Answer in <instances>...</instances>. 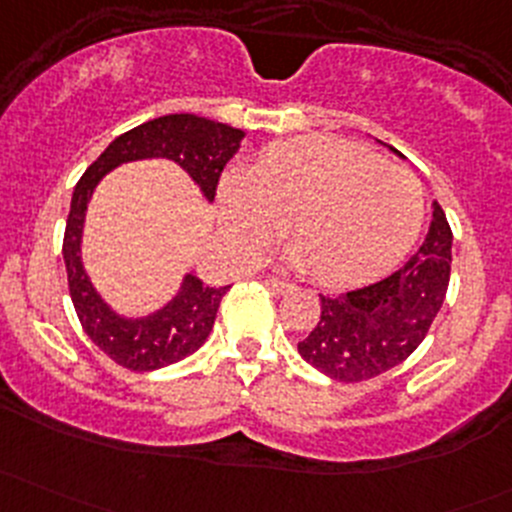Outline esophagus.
I'll return each mask as SVG.
<instances>
[{
  "label": "esophagus",
  "mask_w": 512,
  "mask_h": 512,
  "mask_svg": "<svg viewBox=\"0 0 512 512\" xmlns=\"http://www.w3.org/2000/svg\"><path fill=\"white\" fill-rule=\"evenodd\" d=\"M267 285H270L272 289H275V292H289V282H285V280H280V277H270V280H267Z\"/></svg>",
  "instance_id": "obj_1"
}]
</instances>
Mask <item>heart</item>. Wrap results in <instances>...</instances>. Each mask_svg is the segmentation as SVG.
<instances>
[{
	"label": "heart",
	"mask_w": 512,
	"mask_h": 512,
	"mask_svg": "<svg viewBox=\"0 0 512 512\" xmlns=\"http://www.w3.org/2000/svg\"><path fill=\"white\" fill-rule=\"evenodd\" d=\"M220 225L232 250L257 257L287 230L292 265L327 285H359L389 272L423 225V188L414 173L332 136L277 143L247 173L218 188Z\"/></svg>",
	"instance_id": "b5f03b06"
}]
</instances>
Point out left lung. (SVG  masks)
<instances>
[{
	"label": "left lung",
	"mask_w": 512,
	"mask_h": 512,
	"mask_svg": "<svg viewBox=\"0 0 512 512\" xmlns=\"http://www.w3.org/2000/svg\"><path fill=\"white\" fill-rule=\"evenodd\" d=\"M431 210L426 240L394 275L337 297L319 294L322 314L297 344L309 366L352 384L384 374L416 352L451 280L453 232L436 200Z\"/></svg>",
	"instance_id": "obj_1"
}]
</instances>
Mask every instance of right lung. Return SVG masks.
I'll return each mask as SVG.
<instances>
[{
	"instance_id": "1",
	"label": "right lung",
	"mask_w": 512,
	"mask_h": 512,
	"mask_svg": "<svg viewBox=\"0 0 512 512\" xmlns=\"http://www.w3.org/2000/svg\"><path fill=\"white\" fill-rule=\"evenodd\" d=\"M242 138L245 131L240 128L195 113H170L141 123L108 143L106 151L76 183L64 232L71 302L91 342L116 364L131 371H153L198 352L213 332L220 299L230 285L210 287L193 272H185L173 297L158 309L143 314H123L113 309L91 282L81 255L86 210L94 190L118 165L165 158L173 160L198 185L205 203H213L220 173L227 160L240 151Z\"/></svg>"
}]
</instances>
